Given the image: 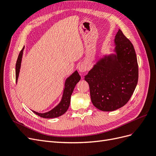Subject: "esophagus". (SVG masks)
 <instances>
[{"label":"esophagus","mask_w":156,"mask_h":156,"mask_svg":"<svg viewBox=\"0 0 156 156\" xmlns=\"http://www.w3.org/2000/svg\"><path fill=\"white\" fill-rule=\"evenodd\" d=\"M88 66L87 64H86V63H83L79 66V72H81V73H83L84 72H86L87 70H88Z\"/></svg>","instance_id":"1"}]
</instances>
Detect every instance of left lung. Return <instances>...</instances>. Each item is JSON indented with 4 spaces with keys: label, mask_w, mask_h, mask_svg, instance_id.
Masks as SVG:
<instances>
[{
    "label": "left lung",
    "mask_w": 156,
    "mask_h": 156,
    "mask_svg": "<svg viewBox=\"0 0 156 156\" xmlns=\"http://www.w3.org/2000/svg\"><path fill=\"white\" fill-rule=\"evenodd\" d=\"M114 45L113 53L103 55L84 77L93 105L103 111H113L125 105L138 83L133 45L120 29Z\"/></svg>",
    "instance_id": "8db88e82"
}]
</instances>
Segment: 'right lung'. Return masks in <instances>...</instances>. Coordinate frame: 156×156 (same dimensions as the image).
<instances>
[{"instance_id": "add662e5", "label": "right lung", "mask_w": 156, "mask_h": 156, "mask_svg": "<svg viewBox=\"0 0 156 156\" xmlns=\"http://www.w3.org/2000/svg\"><path fill=\"white\" fill-rule=\"evenodd\" d=\"M25 47H23V49L19 54L17 60L16 62V83H17V80L20 75L21 66V61L23 55V51H24ZM81 80V76L78 73L77 71L75 72L66 78L64 83V88L62 93V96L61 98V100L59 102L58 104L55 106L53 108H52L48 112L40 113L34 111L32 112L35 113L36 115H38L40 117L44 118V119H54V118H57L58 116H62L64 113L67 111L68 109L69 104H70V100L71 96H72V92L74 90V88L76 85L77 83Z\"/></svg>"}]
</instances>
